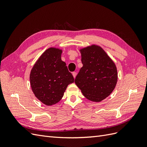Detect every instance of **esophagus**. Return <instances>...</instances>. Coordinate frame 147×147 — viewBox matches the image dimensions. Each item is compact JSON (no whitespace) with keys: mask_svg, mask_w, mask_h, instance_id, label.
<instances>
[{"mask_svg":"<svg viewBox=\"0 0 147 147\" xmlns=\"http://www.w3.org/2000/svg\"><path fill=\"white\" fill-rule=\"evenodd\" d=\"M72 75H73V77H74V78H75V77H76V75H77V73H76V72H72Z\"/></svg>","mask_w":147,"mask_h":147,"instance_id":"esophagus-1","label":"esophagus"}]
</instances>
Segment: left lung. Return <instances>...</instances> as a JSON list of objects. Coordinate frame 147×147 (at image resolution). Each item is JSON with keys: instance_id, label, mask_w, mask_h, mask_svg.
<instances>
[{"instance_id": "left-lung-1", "label": "left lung", "mask_w": 147, "mask_h": 147, "mask_svg": "<svg viewBox=\"0 0 147 147\" xmlns=\"http://www.w3.org/2000/svg\"><path fill=\"white\" fill-rule=\"evenodd\" d=\"M80 51L83 67L75 83L86 99L100 102L110 96L116 86V65L100 46L91 45Z\"/></svg>"}]
</instances>
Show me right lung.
<instances>
[{
    "label": "right lung",
    "mask_w": 147,
    "mask_h": 147,
    "mask_svg": "<svg viewBox=\"0 0 147 147\" xmlns=\"http://www.w3.org/2000/svg\"><path fill=\"white\" fill-rule=\"evenodd\" d=\"M63 50L51 47L35 62L30 73V83L35 96L47 105L57 103L67 87L74 82L73 75L61 60Z\"/></svg>",
    "instance_id": "1"
}]
</instances>
